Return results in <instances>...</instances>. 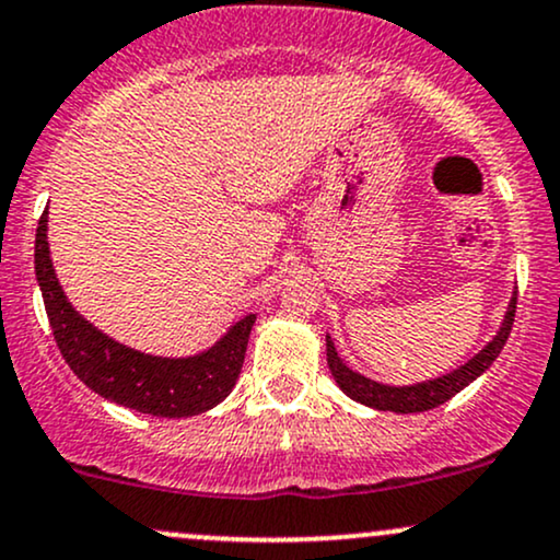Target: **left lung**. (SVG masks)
I'll use <instances>...</instances> for the list:
<instances>
[{"instance_id": "8db88e82", "label": "left lung", "mask_w": 560, "mask_h": 560, "mask_svg": "<svg viewBox=\"0 0 560 560\" xmlns=\"http://www.w3.org/2000/svg\"><path fill=\"white\" fill-rule=\"evenodd\" d=\"M513 316H516V292H513L511 302H508L503 326H500V331L494 334L492 342H487L485 350H479L477 355H474L468 363L460 365V369L450 371V374L440 378L410 384V387H389V384H378L374 378L347 369L342 358L337 355V347H334L331 337H326V361H329L331 376L337 378L339 389H342L347 397H352L355 402H363L376 410H392V413H423V410H432L436 405L447 402L450 397L458 395V392L468 387L474 378L481 376L487 369H490L494 358H498L500 350L505 347V339L513 326Z\"/></svg>"}]
</instances>
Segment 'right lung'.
Masks as SVG:
<instances>
[{"mask_svg": "<svg viewBox=\"0 0 560 560\" xmlns=\"http://www.w3.org/2000/svg\"><path fill=\"white\" fill-rule=\"evenodd\" d=\"M36 281L62 358L75 376L102 395L139 413L186 419L215 408L240 378L255 313L236 320L210 350L191 358H160L115 342L70 305L57 281L47 242V210L36 229Z\"/></svg>", "mask_w": 560, "mask_h": 560, "instance_id": "add662e5", "label": "right lung"}]
</instances>
